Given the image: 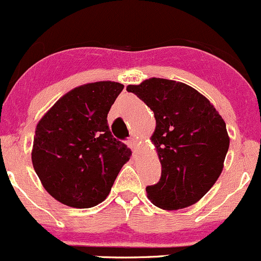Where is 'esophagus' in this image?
I'll list each match as a JSON object with an SVG mask.
<instances>
[{
  "label": "esophagus",
  "mask_w": 261,
  "mask_h": 261,
  "mask_svg": "<svg viewBox=\"0 0 261 261\" xmlns=\"http://www.w3.org/2000/svg\"><path fill=\"white\" fill-rule=\"evenodd\" d=\"M127 145L128 147H131V149H133L134 152L137 151V148H139V142H137L136 140L135 139H130L127 141Z\"/></svg>",
  "instance_id": "esophagus-1"
}]
</instances>
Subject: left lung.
I'll use <instances>...</instances> for the list:
<instances>
[{"instance_id": "1", "label": "left lung", "mask_w": 261, "mask_h": 261, "mask_svg": "<svg viewBox=\"0 0 261 261\" xmlns=\"http://www.w3.org/2000/svg\"><path fill=\"white\" fill-rule=\"evenodd\" d=\"M126 91L154 113L151 136L162 166L157 184L146 188L157 207L194 205L214 187L229 147L226 122L206 97L185 83L149 79Z\"/></svg>"}]
</instances>
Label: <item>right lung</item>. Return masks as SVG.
<instances>
[{"label": "right lung", "mask_w": 261, "mask_h": 261, "mask_svg": "<svg viewBox=\"0 0 261 261\" xmlns=\"http://www.w3.org/2000/svg\"><path fill=\"white\" fill-rule=\"evenodd\" d=\"M124 86L87 83L62 95L35 128L32 162L45 190L64 205L104 201L131 149L114 139L108 113Z\"/></svg>", "instance_id": "1"}]
</instances>
